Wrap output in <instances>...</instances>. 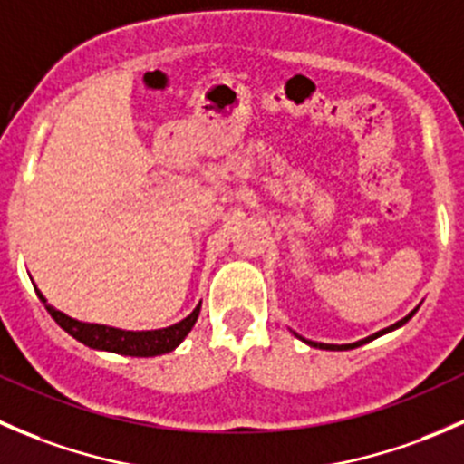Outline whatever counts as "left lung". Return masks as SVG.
<instances>
[{
	"mask_svg": "<svg viewBox=\"0 0 464 464\" xmlns=\"http://www.w3.org/2000/svg\"><path fill=\"white\" fill-rule=\"evenodd\" d=\"M411 316H413V312H411L409 316H406V319H401V321H397L395 325H391V327H386V330H382V332H377V334H372V336H366V339H362V341H357V343H348V345H327V343H314V341H307V343L310 345H314V348H323V350H353V348H359V345H363V343H368V341H372V339H377V336H382V334H386V332H391V330H395V327H400V325H404L406 321L411 319Z\"/></svg>",
	"mask_w": 464,
	"mask_h": 464,
	"instance_id": "8db88e82",
	"label": "left lung"
}]
</instances>
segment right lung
Here are the masks:
<instances>
[{
    "label": "right lung",
    "instance_id": "1",
    "mask_svg": "<svg viewBox=\"0 0 464 464\" xmlns=\"http://www.w3.org/2000/svg\"><path fill=\"white\" fill-rule=\"evenodd\" d=\"M37 292V289H35ZM40 301L46 305V298L37 292ZM199 307L198 305L193 310V314L186 316L184 321L175 323L170 327H163V330H150V332H125V330H116V327H107V325H93V323H81L72 316L63 314L55 307L46 305L49 314L53 316L55 323L63 327L64 332L78 339L81 343L89 345V348L96 350H110V353H119V354H130V357H154V354H163L175 350L177 345L184 341V336L188 334L190 327L195 325L199 316Z\"/></svg>",
    "mask_w": 464,
    "mask_h": 464
}]
</instances>
